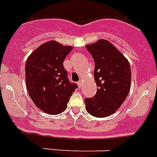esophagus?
<instances>
[{"mask_svg":"<svg viewBox=\"0 0 157 157\" xmlns=\"http://www.w3.org/2000/svg\"><path fill=\"white\" fill-rule=\"evenodd\" d=\"M77 85H78L79 88H81V86H82V83H81V81H78V82H77Z\"/></svg>","mask_w":157,"mask_h":157,"instance_id":"1","label":"esophagus"}]
</instances>
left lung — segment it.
<instances>
[{"label":"left lung","instance_id":"8db88e82","mask_svg":"<svg viewBox=\"0 0 157 157\" xmlns=\"http://www.w3.org/2000/svg\"><path fill=\"white\" fill-rule=\"evenodd\" d=\"M94 60V76L97 93L85 99L87 112L93 117L114 113L125 100L130 89L131 69L125 57L106 40L86 45Z\"/></svg>","mask_w":157,"mask_h":157}]
</instances>
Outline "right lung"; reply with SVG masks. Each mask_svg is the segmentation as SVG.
<instances>
[{"instance_id": "right-lung-1", "label": "right lung", "mask_w": 157, "mask_h": 157, "mask_svg": "<svg viewBox=\"0 0 157 157\" xmlns=\"http://www.w3.org/2000/svg\"><path fill=\"white\" fill-rule=\"evenodd\" d=\"M73 48L55 40L43 44L26 62V86L33 103L48 114L66 109L70 97L78 86L69 81L63 61Z\"/></svg>"}]
</instances>
